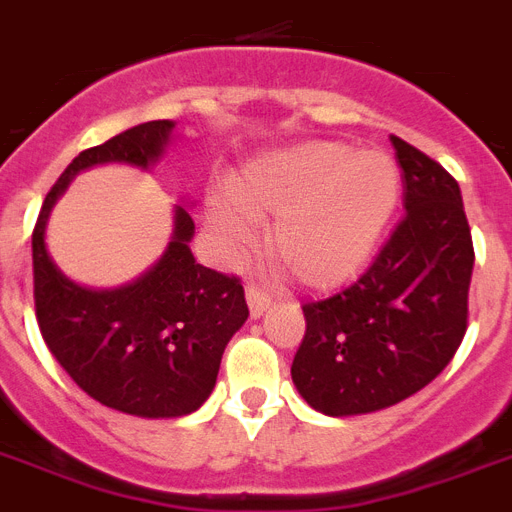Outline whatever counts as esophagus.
Returning a JSON list of instances; mask_svg holds the SVG:
<instances>
[{
    "label": "esophagus",
    "mask_w": 512,
    "mask_h": 512,
    "mask_svg": "<svg viewBox=\"0 0 512 512\" xmlns=\"http://www.w3.org/2000/svg\"><path fill=\"white\" fill-rule=\"evenodd\" d=\"M247 306H250L252 319H257V317H262V314H265L270 306H273V299H270L268 293L262 291V288L247 286Z\"/></svg>",
    "instance_id": "obj_1"
}]
</instances>
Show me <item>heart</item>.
I'll return each mask as SVG.
<instances>
[{"mask_svg":"<svg viewBox=\"0 0 512 512\" xmlns=\"http://www.w3.org/2000/svg\"><path fill=\"white\" fill-rule=\"evenodd\" d=\"M399 167L384 151L342 141H301L265 151L208 203V224L226 252L252 239L250 219H275L268 252L309 291L353 281L373 257L399 206Z\"/></svg>","mask_w":512,"mask_h":512,"instance_id":"1","label":"heart"}]
</instances>
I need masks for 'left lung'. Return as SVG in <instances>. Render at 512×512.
Instances as JSON below:
<instances>
[{
	"mask_svg": "<svg viewBox=\"0 0 512 512\" xmlns=\"http://www.w3.org/2000/svg\"><path fill=\"white\" fill-rule=\"evenodd\" d=\"M404 216L350 288L304 304L291 379L330 417L368 415L412 397L451 363L466 332L474 247L459 182L391 136Z\"/></svg>",
	"mask_w": 512,
	"mask_h": 512,
	"instance_id": "left-lung-1",
	"label": "left lung"
}]
</instances>
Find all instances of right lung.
Wrapping results in <instances>:
<instances>
[{"label": "right lung", "instance_id": "obj_1", "mask_svg": "<svg viewBox=\"0 0 512 512\" xmlns=\"http://www.w3.org/2000/svg\"><path fill=\"white\" fill-rule=\"evenodd\" d=\"M172 131L175 121H149L84 149L46 195L33 231L35 317L51 355L95 402L151 420L190 415L208 399L226 342L250 317L242 283L195 262V224L182 206L164 255L118 288H87L61 273L46 226L79 172L110 162L151 170Z\"/></svg>", "mask_w": 512, "mask_h": 512}]
</instances>
